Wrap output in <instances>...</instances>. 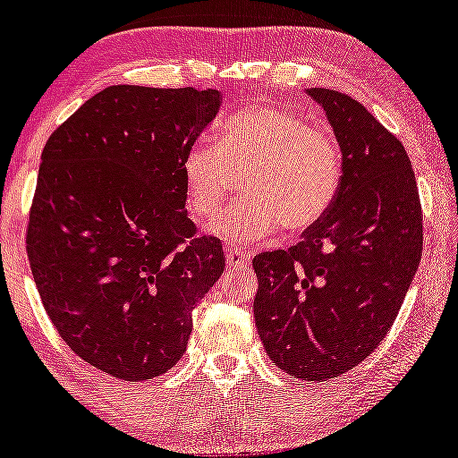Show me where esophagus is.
Wrapping results in <instances>:
<instances>
[{
    "label": "esophagus",
    "instance_id": "esophagus-1",
    "mask_svg": "<svg viewBox=\"0 0 458 458\" xmlns=\"http://www.w3.org/2000/svg\"><path fill=\"white\" fill-rule=\"evenodd\" d=\"M225 260H228V265H248L250 256L245 254L243 250L233 248V245H225Z\"/></svg>",
    "mask_w": 458,
    "mask_h": 458
}]
</instances>
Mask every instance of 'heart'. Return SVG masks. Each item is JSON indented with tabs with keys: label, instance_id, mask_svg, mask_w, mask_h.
Segmentation results:
<instances>
[{
	"label": "heart",
	"instance_id": "obj_1",
	"mask_svg": "<svg viewBox=\"0 0 458 458\" xmlns=\"http://www.w3.org/2000/svg\"><path fill=\"white\" fill-rule=\"evenodd\" d=\"M234 175H243V198L215 217L210 233L248 241L283 225L286 234H300L318 225L339 198L344 152L324 125L254 104L224 123L217 145L198 140L184 152L189 213L208 219L234 191Z\"/></svg>",
	"mask_w": 458,
	"mask_h": 458
}]
</instances>
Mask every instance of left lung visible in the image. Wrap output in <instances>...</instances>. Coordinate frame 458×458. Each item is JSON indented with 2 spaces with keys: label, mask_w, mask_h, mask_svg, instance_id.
Wrapping results in <instances>:
<instances>
[{
  "label": "left lung",
  "mask_w": 458,
  "mask_h": 458,
  "mask_svg": "<svg viewBox=\"0 0 458 458\" xmlns=\"http://www.w3.org/2000/svg\"><path fill=\"white\" fill-rule=\"evenodd\" d=\"M344 152L326 217L289 250L254 256V319L265 352L302 380L356 368L394 326L421 260V204L398 137L350 95L310 89Z\"/></svg>",
  "instance_id": "obj_1"
}]
</instances>
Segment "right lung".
Wrapping results in <instances>:
<instances>
[{
	"instance_id": "add662e5",
	"label": "right lung",
	"mask_w": 458,
	"mask_h": 458,
	"mask_svg": "<svg viewBox=\"0 0 458 458\" xmlns=\"http://www.w3.org/2000/svg\"><path fill=\"white\" fill-rule=\"evenodd\" d=\"M219 90L117 87L47 139L30 208V267L49 319L114 378H154L187 350L193 309L225 267L189 219L184 152Z\"/></svg>"
}]
</instances>
